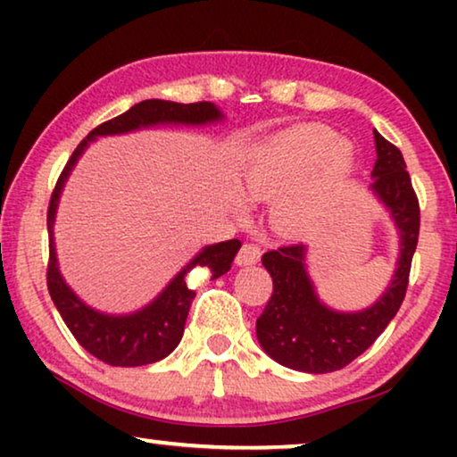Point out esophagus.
I'll use <instances>...</instances> for the list:
<instances>
[{
	"label": "esophagus",
	"mask_w": 457,
	"mask_h": 457,
	"mask_svg": "<svg viewBox=\"0 0 457 457\" xmlns=\"http://www.w3.org/2000/svg\"><path fill=\"white\" fill-rule=\"evenodd\" d=\"M260 258H262L260 245H255V243H243L239 253H237V264L252 266V264H258Z\"/></svg>",
	"instance_id": "1"
}]
</instances>
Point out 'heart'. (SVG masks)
<instances>
[{
	"label": "heart",
	"mask_w": 457,
	"mask_h": 457,
	"mask_svg": "<svg viewBox=\"0 0 457 457\" xmlns=\"http://www.w3.org/2000/svg\"><path fill=\"white\" fill-rule=\"evenodd\" d=\"M352 174V154L333 130L297 127L255 154L245 187L258 199H280L274 212L283 230H302L333 208Z\"/></svg>",
	"instance_id": "obj_1"
}]
</instances>
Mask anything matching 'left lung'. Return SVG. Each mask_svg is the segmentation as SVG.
<instances>
[{
    "mask_svg": "<svg viewBox=\"0 0 457 457\" xmlns=\"http://www.w3.org/2000/svg\"><path fill=\"white\" fill-rule=\"evenodd\" d=\"M374 191L399 228V260L383 297L361 312H335L318 299L305 270V245H283L262 255L272 277V295L255 322L264 352L293 370L335 372L366 352L393 320L408 291L420 233V205L399 149L374 130Z\"/></svg>",
    "mask_w": 457,
    "mask_h": 457,
    "instance_id": "8db88e82",
    "label": "left lung"
}]
</instances>
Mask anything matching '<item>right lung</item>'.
Returning a JSON list of instances; mask_svg holds the SVG:
<instances>
[{"instance_id":"right-lung-1","label":"right lung","mask_w":457,"mask_h":457,"mask_svg":"<svg viewBox=\"0 0 457 457\" xmlns=\"http://www.w3.org/2000/svg\"><path fill=\"white\" fill-rule=\"evenodd\" d=\"M222 118V112L210 102L197 104H177L164 102V99H145L135 104L124 114L112 118V120L99 124L79 143L68 164L62 170L55 189L49 199L47 208V230H49V262H47V289L52 295L55 308H58L62 320L71 328L80 345L91 355L105 361L110 366H145L166 358L174 352V347L183 337L187 314H189L191 302L195 291L187 287V272L195 266L208 268L212 278L222 277L230 270L241 241L230 239L216 243V245L204 247L177 277L170 285L154 299L145 308L129 316H110L89 308L74 295L71 287L62 278L58 260H55L54 247V220L55 208H58L62 187H64L68 174L77 164L85 147L102 135H120L129 130L155 127V124H208Z\"/></svg>"}]
</instances>
